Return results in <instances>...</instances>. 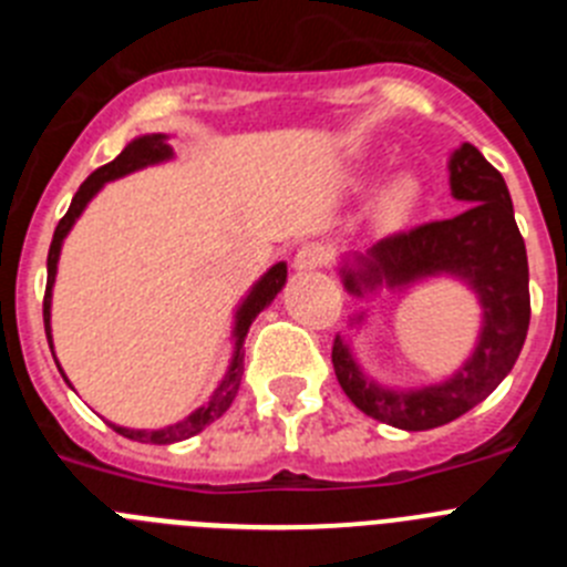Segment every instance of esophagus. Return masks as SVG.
<instances>
[{"label":"esophagus","mask_w":567,"mask_h":567,"mask_svg":"<svg viewBox=\"0 0 567 567\" xmlns=\"http://www.w3.org/2000/svg\"><path fill=\"white\" fill-rule=\"evenodd\" d=\"M323 260H327V252H323V247H318V244H307V247H300L298 252H295V269H318L323 267Z\"/></svg>","instance_id":"obj_1"}]
</instances>
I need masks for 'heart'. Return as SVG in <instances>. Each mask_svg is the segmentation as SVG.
<instances>
[{"instance_id":"b5f03b06","label":"heart","mask_w":567,"mask_h":567,"mask_svg":"<svg viewBox=\"0 0 567 567\" xmlns=\"http://www.w3.org/2000/svg\"><path fill=\"white\" fill-rule=\"evenodd\" d=\"M420 195H423V189H420L417 175L412 173L394 175L392 182L385 184V187L380 189L378 198H374V207H372L374 229H380V233H394V229L405 227L409 218L414 215V209H417Z\"/></svg>"}]
</instances>
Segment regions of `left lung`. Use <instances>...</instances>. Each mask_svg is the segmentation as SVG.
Wrapping results in <instances>:
<instances>
[{
    "label": "left lung",
    "mask_w": 567,
    "mask_h": 567,
    "mask_svg": "<svg viewBox=\"0 0 567 567\" xmlns=\"http://www.w3.org/2000/svg\"><path fill=\"white\" fill-rule=\"evenodd\" d=\"M449 182L454 198L468 209L445 221L389 235L340 269L343 287L352 295L378 287L403 289L414 280L452 275L474 289L483 307V329L471 358L452 378L420 389L374 383L363 374L349 343L340 334L334 338L332 363L346 398L369 417L405 432L437 429L483 403L514 369L528 334V255L503 175L474 144H460L449 162Z\"/></svg>",
    "instance_id": "8db88e82"
}]
</instances>
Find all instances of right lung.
<instances>
[{
  "instance_id": "add662e5",
  "label": "right lung",
  "mask_w": 567,
  "mask_h": 567,
  "mask_svg": "<svg viewBox=\"0 0 567 567\" xmlns=\"http://www.w3.org/2000/svg\"><path fill=\"white\" fill-rule=\"evenodd\" d=\"M173 158V147L167 144V135L162 133H153V135H138L122 153L115 155L113 162L99 167L96 173L87 175V182L79 187V193L73 195V202H70V209L64 213V218L59 221L56 233H53V240H50V252H48V289H44V332H48V343H50V352H53V338H50V298H53V280H56V264H59V252H62V244L68 238V233L73 229L79 215L84 213V207L90 204V198L99 193L107 182L113 178H122V175L135 173V169L150 167V164H162ZM287 284V264L280 260L269 269L264 278L249 289V295L244 298V303L238 307L235 312V329H233V338H235V354H233V363H229L227 374L224 380L218 383V389L213 392L209 403H204L202 409H195L189 417H184L182 423L175 425H164V429H153V432H144V429H124V425H115V432L122 434L127 440H138V443H153V445H169V443H182V440L195 437L198 432H204L209 423L221 417L227 412L229 405H233L235 394H238V385H240V374H244V354H240V346H244V338H247L249 327H252V320L258 318L264 309L269 307L275 300V295L284 289ZM59 365V363H56ZM62 372V369H59ZM64 378V372H62Z\"/></svg>"
}]
</instances>
